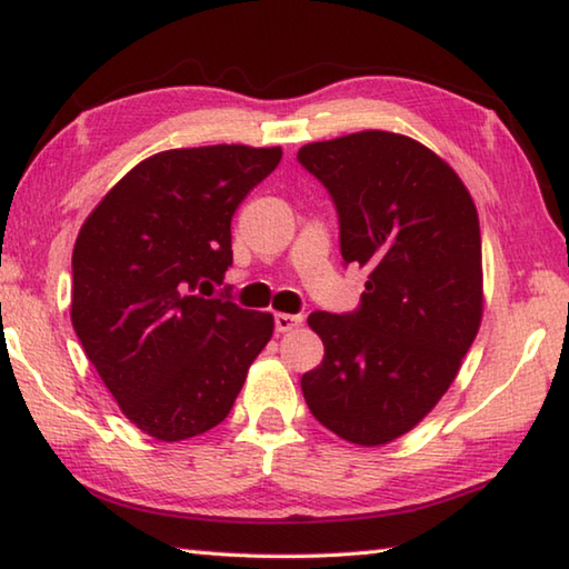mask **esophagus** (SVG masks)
<instances>
[{"instance_id": "1", "label": "esophagus", "mask_w": 569, "mask_h": 569, "mask_svg": "<svg viewBox=\"0 0 569 569\" xmlns=\"http://www.w3.org/2000/svg\"><path fill=\"white\" fill-rule=\"evenodd\" d=\"M273 323H276V331L278 333H288L298 329V326L303 323V316H293V313H276L273 316Z\"/></svg>"}]
</instances>
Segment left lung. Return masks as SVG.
Returning <instances> with one entry per match:
<instances>
[{
	"label": "left lung",
	"instance_id": "1",
	"mask_svg": "<svg viewBox=\"0 0 569 569\" xmlns=\"http://www.w3.org/2000/svg\"><path fill=\"white\" fill-rule=\"evenodd\" d=\"M298 162L329 190L343 263L369 271L356 311L308 316L326 353L303 397L341 439L389 445L437 407L479 331L475 200L437 152L397 132L311 142Z\"/></svg>",
	"mask_w": 569,
	"mask_h": 569
}]
</instances>
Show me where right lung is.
Returning a JSON list of instances; mask_svg holds the SVG:
<instances>
[{
	"instance_id": "add662e5",
	"label": "right lung",
	"mask_w": 569,
	"mask_h": 569,
	"mask_svg": "<svg viewBox=\"0 0 569 569\" xmlns=\"http://www.w3.org/2000/svg\"><path fill=\"white\" fill-rule=\"evenodd\" d=\"M281 148L208 146L134 166L80 228L72 326L134 427L160 441L223 421L273 316L210 298L223 283L230 220Z\"/></svg>"
}]
</instances>
